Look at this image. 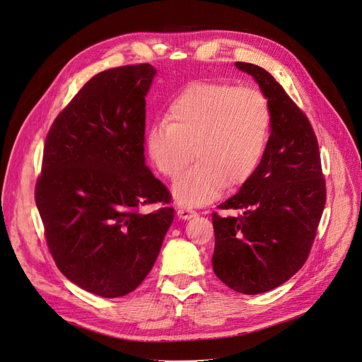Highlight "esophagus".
Instances as JSON below:
<instances>
[{
	"instance_id": "34e87169",
	"label": "esophagus",
	"mask_w": 362,
	"mask_h": 362,
	"mask_svg": "<svg viewBox=\"0 0 362 362\" xmlns=\"http://www.w3.org/2000/svg\"><path fill=\"white\" fill-rule=\"evenodd\" d=\"M197 216V211L192 210V209H186V207H179L177 210V217L180 220H189L191 217H195Z\"/></svg>"
}]
</instances>
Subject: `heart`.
Segmentation results:
<instances>
[{"mask_svg":"<svg viewBox=\"0 0 362 362\" xmlns=\"http://www.w3.org/2000/svg\"><path fill=\"white\" fill-rule=\"evenodd\" d=\"M272 112L255 87L195 81L171 99L167 119L149 125L145 149L163 176L175 179L192 158L198 161L173 185L182 206L214 199L223 186L233 189L255 175L268 148Z\"/></svg>","mask_w":362,"mask_h":362,"instance_id":"obj_1","label":"heart"}]
</instances>
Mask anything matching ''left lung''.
Masks as SVG:
<instances>
[{
  "mask_svg": "<svg viewBox=\"0 0 362 362\" xmlns=\"http://www.w3.org/2000/svg\"><path fill=\"white\" fill-rule=\"evenodd\" d=\"M269 100L268 148L240 192L213 213V271L229 288L260 294L284 284L305 264L325 206L320 148L306 115L275 78L257 65L235 62Z\"/></svg>",
  "mask_w": 362,
  "mask_h": 362,
  "instance_id": "1",
  "label": "left lung"
}]
</instances>
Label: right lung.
<instances>
[{
  "instance_id": "1",
  "label": "right lung",
  "mask_w": 362,
  "mask_h": 362,
  "mask_svg": "<svg viewBox=\"0 0 362 362\" xmlns=\"http://www.w3.org/2000/svg\"><path fill=\"white\" fill-rule=\"evenodd\" d=\"M149 64L94 75L47 134L35 202L59 271L102 297L136 290L160 255L175 209L145 164Z\"/></svg>"
}]
</instances>
